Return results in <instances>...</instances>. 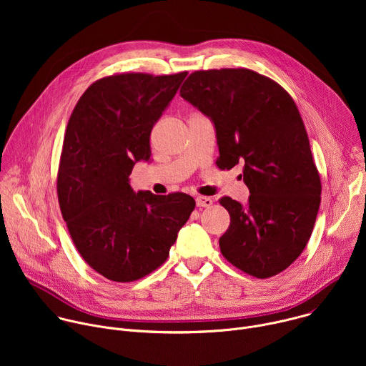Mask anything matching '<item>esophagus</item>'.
<instances>
[{
    "label": "esophagus",
    "instance_id": "34e87169",
    "mask_svg": "<svg viewBox=\"0 0 366 366\" xmlns=\"http://www.w3.org/2000/svg\"><path fill=\"white\" fill-rule=\"evenodd\" d=\"M195 202H197V207H212L213 205V199L210 197H197Z\"/></svg>",
    "mask_w": 366,
    "mask_h": 366
}]
</instances>
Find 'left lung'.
Returning a JSON list of instances; mask_svg holds the SVG:
<instances>
[{"label":"left lung","instance_id":"left-lung-1","mask_svg":"<svg viewBox=\"0 0 366 366\" xmlns=\"http://www.w3.org/2000/svg\"><path fill=\"white\" fill-rule=\"evenodd\" d=\"M179 94L214 124L219 168L243 164L247 202L220 199L230 214L219 240L223 256L256 278L282 272L304 250L322 195L295 102L250 69L197 71Z\"/></svg>","mask_w":366,"mask_h":366}]
</instances>
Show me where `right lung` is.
<instances>
[{"label": "right lung", "mask_w": 366, "mask_h": 366, "mask_svg": "<svg viewBox=\"0 0 366 366\" xmlns=\"http://www.w3.org/2000/svg\"><path fill=\"white\" fill-rule=\"evenodd\" d=\"M187 72L122 74L94 82L75 106L64 140L58 197L85 262L132 282L161 267L195 201L177 192H134L130 174L150 159V132Z\"/></svg>", "instance_id": "add662e5"}]
</instances>
